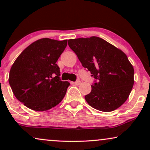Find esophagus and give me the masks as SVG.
<instances>
[{
    "mask_svg": "<svg viewBox=\"0 0 150 150\" xmlns=\"http://www.w3.org/2000/svg\"><path fill=\"white\" fill-rule=\"evenodd\" d=\"M73 84L75 85H80V84H81V81L77 80V81H76V82H73Z\"/></svg>",
    "mask_w": 150,
    "mask_h": 150,
    "instance_id": "obj_1",
    "label": "esophagus"
}]
</instances>
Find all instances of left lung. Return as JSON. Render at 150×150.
<instances>
[{
    "label": "left lung",
    "mask_w": 150,
    "mask_h": 150,
    "mask_svg": "<svg viewBox=\"0 0 150 150\" xmlns=\"http://www.w3.org/2000/svg\"><path fill=\"white\" fill-rule=\"evenodd\" d=\"M68 45L97 80L85 97L89 106L110 112L124 104L134 85V68L125 53L97 37L69 39Z\"/></svg>",
    "instance_id": "obj_1"
}]
</instances>
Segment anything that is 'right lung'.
Here are the masks:
<instances>
[{
    "mask_svg": "<svg viewBox=\"0 0 150 150\" xmlns=\"http://www.w3.org/2000/svg\"><path fill=\"white\" fill-rule=\"evenodd\" d=\"M68 40H37L20 53L10 68L9 84L15 97L27 108L44 111L59 104L70 85L61 81L56 64Z\"/></svg>",
    "mask_w": 150,
    "mask_h": 150,
    "instance_id": "add662e5",
    "label": "right lung"
}]
</instances>
